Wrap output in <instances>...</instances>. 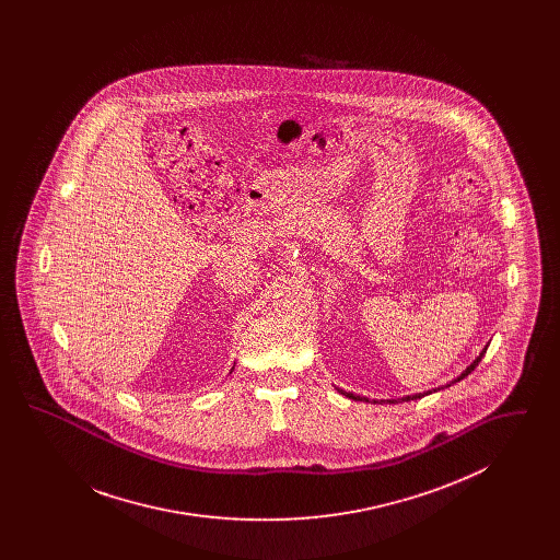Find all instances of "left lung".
<instances>
[{
  "instance_id": "left-lung-1",
  "label": "left lung",
  "mask_w": 560,
  "mask_h": 560,
  "mask_svg": "<svg viewBox=\"0 0 560 560\" xmlns=\"http://www.w3.org/2000/svg\"><path fill=\"white\" fill-rule=\"evenodd\" d=\"M485 352H487V348H485V350H482V352H480L479 357H477V361H475V363H472V365H470V368H468V370H466V372L462 373V375H459V377H457V380H462V377H466V375H468V373L472 372V370H475V368H477V365H479L480 359H482V354H485ZM457 380H455V382H457ZM340 393H342V395H347L348 399L368 400V399H365V397H357V395H352V393H345V390H340ZM427 395H430V393H424V395H422V393H420V395H409V397H402V399H400V400L422 399V397H427ZM388 402H397V400H388Z\"/></svg>"
}]
</instances>
